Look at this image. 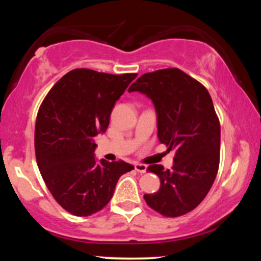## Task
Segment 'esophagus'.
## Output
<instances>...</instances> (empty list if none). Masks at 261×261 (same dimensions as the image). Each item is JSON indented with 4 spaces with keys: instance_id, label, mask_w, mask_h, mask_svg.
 <instances>
[{
    "instance_id": "34e87169",
    "label": "esophagus",
    "mask_w": 261,
    "mask_h": 261,
    "mask_svg": "<svg viewBox=\"0 0 261 261\" xmlns=\"http://www.w3.org/2000/svg\"><path fill=\"white\" fill-rule=\"evenodd\" d=\"M135 169L140 174H145V173H146V170H147V166L141 165V163H136Z\"/></svg>"
}]
</instances>
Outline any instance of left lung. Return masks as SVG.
<instances>
[{
	"mask_svg": "<svg viewBox=\"0 0 261 261\" xmlns=\"http://www.w3.org/2000/svg\"><path fill=\"white\" fill-rule=\"evenodd\" d=\"M127 91L152 100L158 138L169 151L175 149L171 170L148 167L161 183L158 192L145 194V200L169 218L187 214L204 200L219 169L221 129L208 91L176 68L145 73Z\"/></svg>",
	"mask_w": 261,
	"mask_h": 261,
	"instance_id": "obj_1",
	"label": "left lung"
}]
</instances>
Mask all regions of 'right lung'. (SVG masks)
Instances as JSON below:
<instances>
[{
	"label": "right lung",
	"instance_id": "obj_1",
	"mask_svg": "<svg viewBox=\"0 0 261 261\" xmlns=\"http://www.w3.org/2000/svg\"><path fill=\"white\" fill-rule=\"evenodd\" d=\"M137 73L74 69L43 100L35 122V155L55 200L76 216H88L112 199L118 178L134 166L96 161L95 137L105 134L115 102Z\"/></svg>",
	"mask_w": 261,
	"mask_h": 261
}]
</instances>
